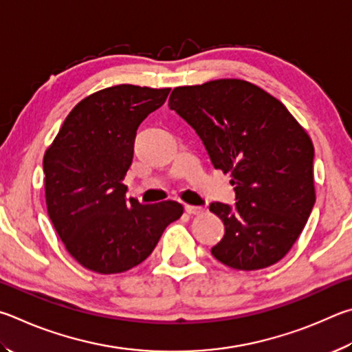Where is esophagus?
Here are the masks:
<instances>
[{
	"mask_svg": "<svg viewBox=\"0 0 352 352\" xmlns=\"http://www.w3.org/2000/svg\"><path fill=\"white\" fill-rule=\"evenodd\" d=\"M186 212L188 214H201L202 212H204V208L199 206H186Z\"/></svg>",
	"mask_w": 352,
	"mask_h": 352,
	"instance_id": "obj_1",
	"label": "esophagus"
}]
</instances>
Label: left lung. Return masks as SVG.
I'll return each mask as SVG.
<instances>
[{"instance_id": "left-lung-1", "label": "left lung", "mask_w": 352, "mask_h": 352, "mask_svg": "<svg viewBox=\"0 0 352 352\" xmlns=\"http://www.w3.org/2000/svg\"><path fill=\"white\" fill-rule=\"evenodd\" d=\"M168 107L192 126L214 168L230 173L236 204L212 202L226 226L212 255L238 270L272 266L285 256L316 204L314 145L287 108L239 78L179 86Z\"/></svg>"}]
</instances>
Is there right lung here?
I'll use <instances>...</instances> for the list:
<instances>
[{
  "mask_svg": "<svg viewBox=\"0 0 352 352\" xmlns=\"http://www.w3.org/2000/svg\"><path fill=\"white\" fill-rule=\"evenodd\" d=\"M168 92L117 85L85 97L43 157L49 218L71 256L92 272L120 274L138 266L166 226L182 217L176 201L144 206L126 199L123 184L135 131Z\"/></svg>",
  "mask_w": 352,
  "mask_h": 352,
  "instance_id": "right-lung-1",
  "label": "right lung"
}]
</instances>
